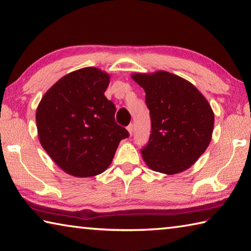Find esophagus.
Instances as JSON below:
<instances>
[{"instance_id":"34e87169","label":"esophagus","mask_w":251,"mask_h":251,"mask_svg":"<svg viewBox=\"0 0 251 251\" xmlns=\"http://www.w3.org/2000/svg\"><path fill=\"white\" fill-rule=\"evenodd\" d=\"M127 130H128L129 135L133 134V131H134V125H133V124H129L128 126H127Z\"/></svg>"}]
</instances>
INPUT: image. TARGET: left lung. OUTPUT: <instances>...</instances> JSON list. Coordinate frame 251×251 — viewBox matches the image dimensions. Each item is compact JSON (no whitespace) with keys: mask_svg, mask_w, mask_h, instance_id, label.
<instances>
[{"mask_svg":"<svg viewBox=\"0 0 251 251\" xmlns=\"http://www.w3.org/2000/svg\"><path fill=\"white\" fill-rule=\"evenodd\" d=\"M144 88L151 130L141 151L152 171L174 175L196 163L211 141L214 112L188 80L165 71L135 73Z\"/></svg>","mask_w":251,"mask_h":251,"instance_id":"1","label":"left lung"}]
</instances>
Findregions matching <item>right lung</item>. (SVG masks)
I'll list each match as a JSON object with an SVG mask.
<instances>
[{"instance_id": "right-lung-1", "label": "right lung", "mask_w": 251, "mask_h": 251, "mask_svg": "<svg viewBox=\"0 0 251 251\" xmlns=\"http://www.w3.org/2000/svg\"><path fill=\"white\" fill-rule=\"evenodd\" d=\"M109 75L95 67L72 72L45 93L36 109L41 145L63 171L76 177L103 173L129 133L115 122L104 93Z\"/></svg>"}]
</instances>
